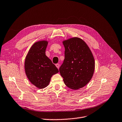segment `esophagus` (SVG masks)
<instances>
[{"mask_svg": "<svg viewBox=\"0 0 122 122\" xmlns=\"http://www.w3.org/2000/svg\"><path fill=\"white\" fill-rule=\"evenodd\" d=\"M56 67L58 69H59V67H60V64H56Z\"/></svg>", "mask_w": 122, "mask_h": 122, "instance_id": "1", "label": "esophagus"}]
</instances>
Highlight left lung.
Wrapping results in <instances>:
<instances>
[{"instance_id":"left-lung-1","label":"left lung","mask_w":122,"mask_h":122,"mask_svg":"<svg viewBox=\"0 0 122 122\" xmlns=\"http://www.w3.org/2000/svg\"><path fill=\"white\" fill-rule=\"evenodd\" d=\"M65 59L60 67L65 85L73 90L85 86L91 80L95 70L93 56L86 42L79 37L63 41Z\"/></svg>"}]
</instances>
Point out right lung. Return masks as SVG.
Returning <instances> with one entry per match:
<instances>
[{
  "instance_id": "1",
  "label": "right lung",
  "mask_w": 122,
  "mask_h": 122,
  "mask_svg": "<svg viewBox=\"0 0 122 122\" xmlns=\"http://www.w3.org/2000/svg\"><path fill=\"white\" fill-rule=\"evenodd\" d=\"M47 43L46 41L36 42L29 51L24 64L28 80L39 89L47 86L52 75L59 71L46 55Z\"/></svg>"
}]
</instances>
